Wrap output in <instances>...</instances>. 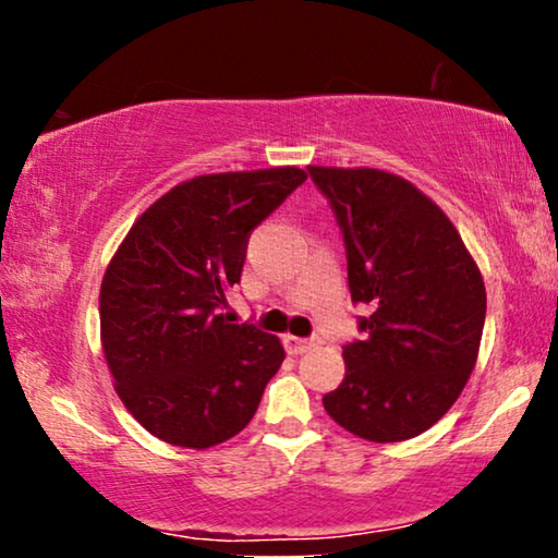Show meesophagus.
I'll use <instances>...</instances> for the list:
<instances>
[{
    "label": "esophagus",
    "instance_id": "esophagus-1",
    "mask_svg": "<svg viewBox=\"0 0 558 558\" xmlns=\"http://www.w3.org/2000/svg\"><path fill=\"white\" fill-rule=\"evenodd\" d=\"M289 353H307V350H312L317 345V340H307V338H294V335H287L284 338Z\"/></svg>",
    "mask_w": 558,
    "mask_h": 558
}]
</instances>
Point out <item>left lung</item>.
<instances>
[{
  "instance_id": "8db88e82",
  "label": "left lung",
  "mask_w": 558,
  "mask_h": 558,
  "mask_svg": "<svg viewBox=\"0 0 558 558\" xmlns=\"http://www.w3.org/2000/svg\"><path fill=\"white\" fill-rule=\"evenodd\" d=\"M338 218L363 340L342 348L345 378L325 411L355 437L403 441L437 424L475 368L485 284L437 203L399 174L307 167Z\"/></svg>"
}]
</instances>
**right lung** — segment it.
Returning a JSON list of instances; mask_svg holds the SVG:
<instances>
[{
  "label": "right lung",
  "instance_id": "1",
  "mask_svg": "<svg viewBox=\"0 0 558 558\" xmlns=\"http://www.w3.org/2000/svg\"><path fill=\"white\" fill-rule=\"evenodd\" d=\"M307 172L201 174L136 218L101 284V342L117 393L167 445L208 449L254 418L284 361L277 335L228 323L254 228Z\"/></svg>",
  "mask_w": 558,
  "mask_h": 558
}]
</instances>
